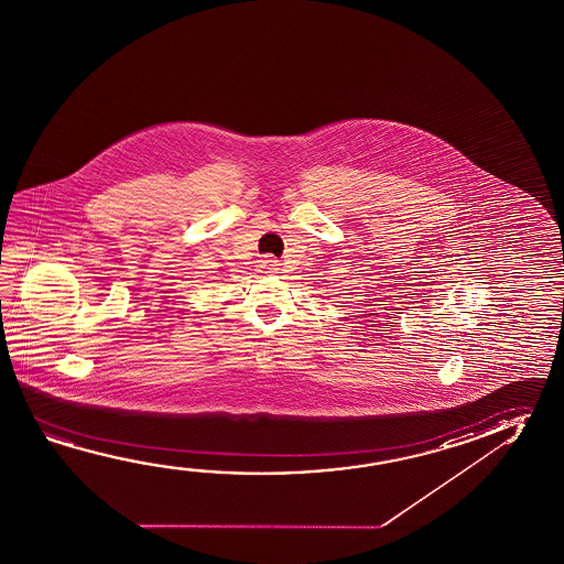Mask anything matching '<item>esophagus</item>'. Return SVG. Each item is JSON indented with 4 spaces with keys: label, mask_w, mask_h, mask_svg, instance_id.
<instances>
[{
    "label": "esophagus",
    "mask_w": 564,
    "mask_h": 564,
    "mask_svg": "<svg viewBox=\"0 0 564 564\" xmlns=\"http://www.w3.org/2000/svg\"><path fill=\"white\" fill-rule=\"evenodd\" d=\"M275 265H278V261L273 258H263L259 261V268L263 269L265 273H271V271L275 269Z\"/></svg>",
    "instance_id": "1"
}]
</instances>
